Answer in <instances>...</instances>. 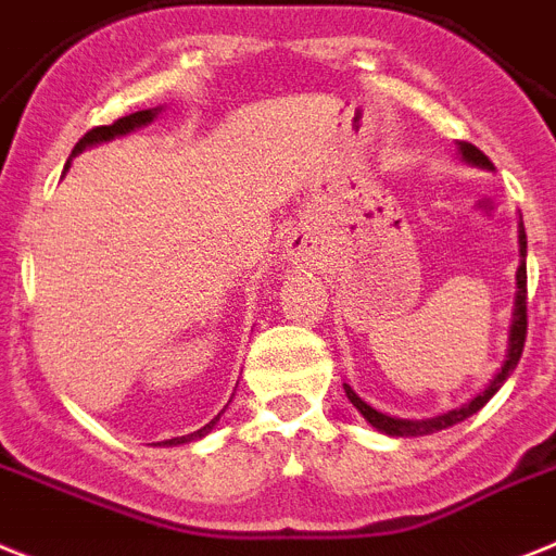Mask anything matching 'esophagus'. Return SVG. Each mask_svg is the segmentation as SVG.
<instances>
[{
  "label": "esophagus",
  "instance_id": "obj_1",
  "mask_svg": "<svg viewBox=\"0 0 556 556\" xmlns=\"http://www.w3.org/2000/svg\"><path fill=\"white\" fill-rule=\"evenodd\" d=\"M287 247H289L287 253L295 261H312L317 253V247L312 244V239H306V236H303V239H292Z\"/></svg>",
  "mask_w": 556,
  "mask_h": 556
}]
</instances>
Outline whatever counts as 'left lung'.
<instances>
[{
    "instance_id": "1",
    "label": "left lung",
    "mask_w": 556,
    "mask_h": 556,
    "mask_svg": "<svg viewBox=\"0 0 556 556\" xmlns=\"http://www.w3.org/2000/svg\"><path fill=\"white\" fill-rule=\"evenodd\" d=\"M458 151H462V156L467 160V163L472 165H481V168H492L490 156L483 154L481 149H476L472 142H458ZM520 267H517V298H515V315H511V329H509V354H506V363L501 365V371H497V377L492 379L490 386L483 388L481 393H478L476 400H469L467 405L455 407V410H447V414L441 416H433V419H396V416H386L379 414V410H374L371 405H365L363 400H359L357 393L351 391L349 386H345V396L351 400V405L357 407L359 414H363V419L368 421V425H374L379 430V433H388V435H430L435 433V430H444V427H453L458 425V421L469 419L472 414H478L486 402L492 400L497 393V388L504 386L506 379H509V374L515 371L517 363H520V354H523V345H526V230H523V222H520Z\"/></svg>"
}]
</instances>
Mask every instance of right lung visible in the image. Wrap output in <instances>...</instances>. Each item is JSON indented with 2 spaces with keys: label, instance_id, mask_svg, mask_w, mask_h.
Listing matches in <instances>:
<instances>
[{
  "label": "right lung",
  "instance_id": "add662e5",
  "mask_svg": "<svg viewBox=\"0 0 556 556\" xmlns=\"http://www.w3.org/2000/svg\"><path fill=\"white\" fill-rule=\"evenodd\" d=\"M156 112L160 109H142V112H135V115H126L121 117V121H115L112 126H94V129H89L87 135L80 137L78 142H75L73 154H78V151H84L87 146H94V142H103V140H112V137H121V135H129V131L140 129V126H146V123H151L156 117ZM219 421V416L211 421V425H205L202 430H197V433L191 435H179V439H168L163 441V444H185V441H193V439H202V435H207L213 430V425Z\"/></svg>",
  "mask_w": 556,
  "mask_h": 556
}]
</instances>
